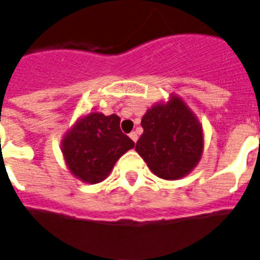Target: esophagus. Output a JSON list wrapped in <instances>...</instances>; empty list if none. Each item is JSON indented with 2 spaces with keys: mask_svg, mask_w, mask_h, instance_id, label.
Listing matches in <instances>:
<instances>
[{
  "mask_svg": "<svg viewBox=\"0 0 260 260\" xmlns=\"http://www.w3.org/2000/svg\"><path fill=\"white\" fill-rule=\"evenodd\" d=\"M129 137H131V139H132V141H134V143H136L137 139H139V136H137L136 132H131Z\"/></svg>",
  "mask_w": 260,
  "mask_h": 260,
  "instance_id": "obj_1",
  "label": "esophagus"
}]
</instances>
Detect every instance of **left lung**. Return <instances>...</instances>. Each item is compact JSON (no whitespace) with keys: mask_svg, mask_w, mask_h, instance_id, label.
Listing matches in <instances>:
<instances>
[{"mask_svg":"<svg viewBox=\"0 0 260 260\" xmlns=\"http://www.w3.org/2000/svg\"><path fill=\"white\" fill-rule=\"evenodd\" d=\"M141 126L136 152L157 177L180 180L197 167L205 148L204 129L182 98L172 93L167 102L153 104Z\"/></svg>","mask_w":260,"mask_h":260,"instance_id":"1","label":"left lung"}]
</instances>
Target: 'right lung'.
Wrapping results in <instances>:
<instances>
[{
	"label": "right lung",
	"mask_w": 260,
	"mask_h": 260,
	"mask_svg": "<svg viewBox=\"0 0 260 260\" xmlns=\"http://www.w3.org/2000/svg\"><path fill=\"white\" fill-rule=\"evenodd\" d=\"M135 143L120 131L117 115L89 112L79 117L60 141L70 173L86 184H99Z\"/></svg>",
	"instance_id": "obj_1"
}]
</instances>
